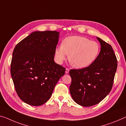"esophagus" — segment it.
Wrapping results in <instances>:
<instances>
[{
    "label": "esophagus",
    "instance_id": "34e87169",
    "mask_svg": "<svg viewBox=\"0 0 126 126\" xmlns=\"http://www.w3.org/2000/svg\"><path fill=\"white\" fill-rule=\"evenodd\" d=\"M69 72V69L68 68H66V70H65V73L66 74H67Z\"/></svg>",
    "mask_w": 126,
    "mask_h": 126
}]
</instances>
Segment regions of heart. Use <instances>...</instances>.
Listing matches in <instances>:
<instances>
[{
	"instance_id": "heart-1",
	"label": "heart",
	"mask_w": 126,
	"mask_h": 126,
	"mask_svg": "<svg viewBox=\"0 0 126 126\" xmlns=\"http://www.w3.org/2000/svg\"><path fill=\"white\" fill-rule=\"evenodd\" d=\"M100 46L97 42L80 36H70L63 40L62 45L55 48V56L58 63L66 60L73 67L82 69L88 67L99 55Z\"/></svg>"
}]
</instances>
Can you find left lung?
<instances>
[{
	"label": "left lung",
	"instance_id": "left-lung-1",
	"mask_svg": "<svg viewBox=\"0 0 126 126\" xmlns=\"http://www.w3.org/2000/svg\"><path fill=\"white\" fill-rule=\"evenodd\" d=\"M101 51L96 61L88 67L71 69L70 92L74 101L83 106L101 102L109 94L117 68V60L111 46L97 37Z\"/></svg>",
	"mask_w": 126,
	"mask_h": 126
}]
</instances>
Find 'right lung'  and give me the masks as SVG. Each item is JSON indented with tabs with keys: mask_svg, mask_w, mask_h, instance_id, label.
I'll return each mask as SVG.
<instances>
[{
	"mask_svg": "<svg viewBox=\"0 0 126 126\" xmlns=\"http://www.w3.org/2000/svg\"><path fill=\"white\" fill-rule=\"evenodd\" d=\"M59 32H35L17 44L13 50L11 74L17 94L25 103H46L65 68L54 61Z\"/></svg>",
	"mask_w": 126,
	"mask_h": 126,
	"instance_id": "1",
	"label": "right lung"
}]
</instances>
